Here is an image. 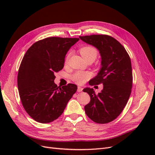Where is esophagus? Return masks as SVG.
<instances>
[{"mask_svg":"<svg viewBox=\"0 0 155 155\" xmlns=\"http://www.w3.org/2000/svg\"><path fill=\"white\" fill-rule=\"evenodd\" d=\"M83 91V88L82 87H78V89H77V91L78 92H82Z\"/></svg>","mask_w":155,"mask_h":155,"instance_id":"esophagus-1","label":"esophagus"}]
</instances>
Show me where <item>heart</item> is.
Returning <instances> with one entry per match:
<instances>
[{
	"instance_id": "heart-1",
	"label": "heart",
	"mask_w": 155,
	"mask_h": 155,
	"mask_svg": "<svg viewBox=\"0 0 155 155\" xmlns=\"http://www.w3.org/2000/svg\"><path fill=\"white\" fill-rule=\"evenodd\" d=\"M79 52L83 56V58L87 61L89 60L94 61L98 56V50L97 49L92 45H85L82 46L79 49ZM70 56V53H69L65 59V63H67ZM91 77V73L88 71H76L74 74L71 76V79L73 81L77 84H83L87 80Z\"/></svg>"
}]
</instances>
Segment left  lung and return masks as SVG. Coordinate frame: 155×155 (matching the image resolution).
<instances>
[{
  "label": "left lung",
  "mask_w": 155,
  "mask_h": 155,
  "mask_svg": "<svg viewBox=\"0 0 155 155\" xmlns=\"http://www.w3.org/2000/svg\"><path fill=\"white\" fill-rule=\"evenodd\" d=\"M83 41L98 49L102 67L91 80V85L103 84L101 93L93 88L83 91L91 97L85 106L87 116L98 124H106L116 119L123 112L129 100L133 87V73L130 57L118 41L106 35L79 36Z\"/></svg>",
  "instance_id": "obj_1"
}]
</instances>
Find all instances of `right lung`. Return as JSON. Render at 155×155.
<instances>
[{"mask_svg":"<svg viewBox=\"0 0 155 155\" xmlns=\"http://www.w3.org/2000/svg\"><path fill=\"white\" fill-rule=\"evenodd\" d=\"M79 38L50 37L32 45L24 54L18 75V87L23 107L40 123L58 119L77 90L68 84L61 88L54 80V73L64 67L65 55Z\"/></svg>","mask_w":155,"mask_h":155,"instance_id":"obj_1","label":"right lung"}]
</instances>
